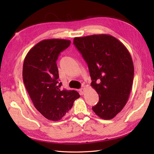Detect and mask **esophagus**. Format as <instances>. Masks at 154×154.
Segmentation results:
<instances>
[{
  "label": "esophagus",
  "mask_w": 154,
  "mask_h": 154,
  "mask_svg": "<svg viewBox=\"0 0 154 154\" xmlns=\"http://www.w3.org/2000/svg\"><path fill=\"white\" fill-rule=\"evenodd\" d=\"M79 92H80V94L81 95H83V93H84V92H85V88H81L79 90Z\"/></svg>",
  "instance_id": "obj_1"
}]
</instances>
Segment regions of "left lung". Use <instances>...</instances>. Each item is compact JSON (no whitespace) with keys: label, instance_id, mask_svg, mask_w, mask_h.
<instances>
[{"label":"left lung","instance_id":"obj_1","mask_svg":"<svg viewBox=\"0 0 154 154\" xmlns=\"http://www.w3.org/2000/svg\"><path fill=\"white\" fill-rule=\"evenodd\" d=\"M73 43L87 62L91 86L99 95L92 110L103 119H111L122 110L132 86L134 67L127 48L106 34L76 37Z\"/></svg>","mask_w":154,"mask_h":154}]
</instances>
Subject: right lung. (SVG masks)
<instances>
[{"mask_svg": "<svg viewBox=\"0 0 154 154\" xmlns=\"http://www.w3.org/2000/svg\"><path fill=\"white\" fill-rule=\"evenodd\" d=\"M71 41L47 39L32 48L23 64V80L36 110L45 118L60 120L80 97L76 91L62 90L57 60Z\"/></svg>", "mask_w": 154, "mask_h": 154, "instance_id": "right-lung-1", "label": "right lung"}]
</instances>
